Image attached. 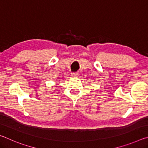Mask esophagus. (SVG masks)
<instances>
[{"label": "esophagus", "mask_w": 148, "mask_h": 148, "mask_svg": "<svg viewBox=\"0 0 148 148\" xmlns=\"http://www.w3.org/2000/svg\"><path fill=\"white\" fill-rule=\"evenodd\" d=\"M79 75V74L77 73V72H73V73H72V76H77Z\"/></svg>", "instance_id": "obj_1"}]
</instances>
